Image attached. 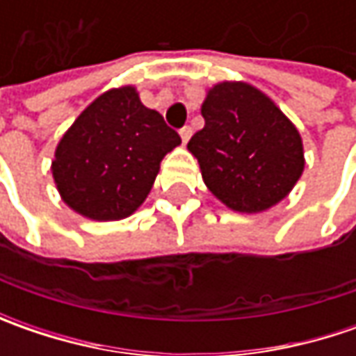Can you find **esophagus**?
Here are the masks:
<instances>
[{
    "mask_svg": "<svg viewBox=\"0 0 356 356\" xmlns=\"http://www.w3.org/2000/svg\"><path fill=\"white\" fill-rule=\"evenodd\" d=\"M190 136H192V129L190 127H184V129H180V138H182V143H188L190 140Z\"/></svg>",
    "mask_w": 356,
    "mask_h": 356,
    "instance_id": "esophagus-1",
    "label": "esophagus"
}]
</instances>
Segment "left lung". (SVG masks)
I'll return each mask as SVG.
<instances>
[{
    "label": "left lung",
    "mask_w": 356,
    "mask_h": 356,
    "mask_svg": "<svg viewBox=\"0 0 356 356\" xmlns=\"http://www.w3.org/2000/svg\"><path fill=\"white\" fill-rule=\"evenodd\" d=\"M204 129L188 150L204 184L234 212L257 213L285 198L305 168L295 124L250 83L224 81L202 103Z\"/></svg>",
    "instance_id": "8db88e82"
}]
</instances>
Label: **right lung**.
Masks as SVG:
<instances>
[{
    "label": "right lung",
    "mask_w": 356,
    "mask_h": 356,
    "mask_svg": "<svg viewBox=\"0 0 356 356\" xmlns=\"http://www.w3.org/2000/svg\"><path fill=\"white\" fill-rule=\"evenodd\" d=\"M182 143L134 87L103 92L76 117L51 164L63 202L76 213L113 222L140 208L160 162Z\"/></svg>",
    "instance_id": "right-lung-1"
}]
</instances>
